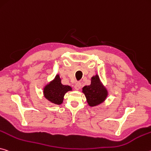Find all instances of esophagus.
Wrapping results in <instances>:
<instances>
[{
  "instance_id": "obj_1",
  "label": "esophagus",
  "mask_w": 151,
  "mask_h": 151,
  "mask_svg": "<svg viewBox=\"0 0 151 151\" xmlns=\"http://www.w3.org/2000/svg\"><path fill=\"white\" fill-rule=\"evenodd\" d=\"M81 88V83L80 82H77L76 83V84L75 85V88L76 90H79Z\"/></svg>"
}]
</instances>
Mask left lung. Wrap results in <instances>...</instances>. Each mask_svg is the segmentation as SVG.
Masks as SVG:
<instances>
[{
    "instance_id": "1",
    "label": "left lung",
    "mask_w": 151,
    "mask_h": 151,
    "mask_svg": "<svg viewBox=\"0 0 151 151\" xmlns=\"http://www.w3.org/2000/svg\"><path fill=\"white\" fill-rule=\"evenodd\" d=\"M82 89L83 93L85 95L87 104L90 107L99 106L106 101L108 97V90L103 84L97 74L91 77V84L83 87Z\"/></svg>"
}]
</instances>
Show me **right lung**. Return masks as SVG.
Masks as SVG:
<instances>
[{
  "label": "right lung",
  "instance_id": "add662e5",
  "mask_svg": "<svg viewBox=\"0 0 151 151\" xmlns=\"http://www.w3.org/2000/svg\"><path fill=\"white\" fill-rule=\"evenodd\" d=\"M70 86L63 85L59 74L46 83L43 87V95L47 101L56 105H61L64 101V97L68 91H72Z\"/></svg>",
  "mask_w": 151,
  "mask_h": 151
}]
</instances>
